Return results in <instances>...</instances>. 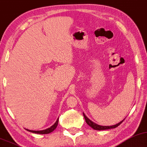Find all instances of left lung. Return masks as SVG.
Segmentation results:
<instances>
[{
  "mask_svg": "<svg viewBox=\"0 0 147 147\" xmlns=\"http://www.w3.org/2000/svg\"><path fill=\"white\" fill-rule=\"evenodd\" d=\"M83 116H84L85 121H86V123H87V125H89L91 127H92L94 129H96V130H105V129H113V128H115V127H118V126L123 121L124 119H124L123 120H122L121 121L119 122V123H117V124H116V125H111V126H102V125H98V124L95 123H94V122L92 121H91L90 119L87 117L86 115H85L84 113H83Z\"/></svg>",
  "mask_w": 147,
  "mask_h": 147,
  "instance_id": "left-lung-1",
  "label": "left lung"
}]
</instances>
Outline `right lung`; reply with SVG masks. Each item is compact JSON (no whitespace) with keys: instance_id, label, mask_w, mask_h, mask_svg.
<instances>
[{"instance_id":"1","label":"right lung","mask_w":147,"mask_h":147,"mask_svg":"<svg viewBox=\"0 0 147 147\" xmlns=\"http://www.w3.org/2000/svg\"><path fill=\"white\" fill-rule=\"evenodd\" d=\"M57 124H58V119H57L55 123L53 124V125L51 126V127L47 128V129H44V130H40V131H34V130H29V129H27L28 131H30V132L35 133V134H49L53 131L55 128L57 127Z\"/></svg>"}]
</instances>
